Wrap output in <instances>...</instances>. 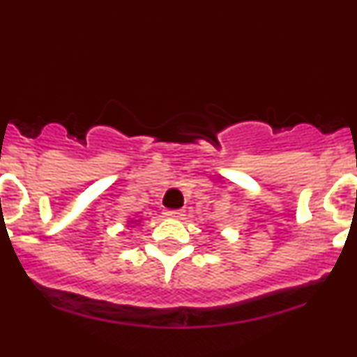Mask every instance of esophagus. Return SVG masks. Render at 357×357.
<instances>
[{
    "instance_id": "esophagus-1",
    "label": "esophagus",
    "mask_w": 357,
    "mask_h": 357,
    "mask_svg": "<svg viewBox=\"0 0 357 357\" xmlns=\"http://www.w3.org/2000/svg\"><path fill=\"white\" fill-rule=\"evenodd\" d=\"M162 215L166 216V218H176V220H181L184 216V213L181 210H165L162 211Z\"/></svg>"
}]
</instances>
